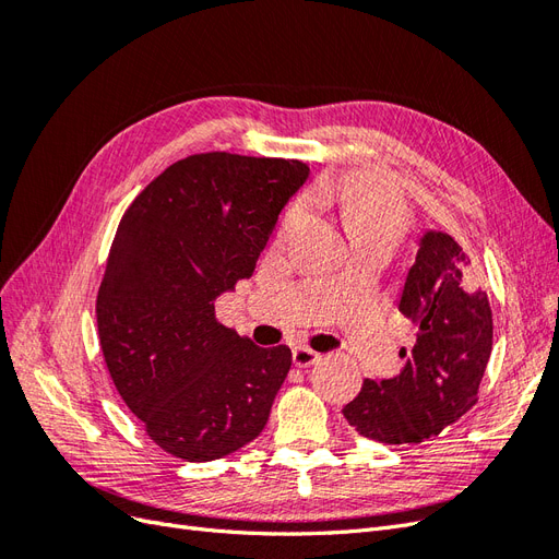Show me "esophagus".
<instances>
[{
	"label": "esophagus",
	"instance_id": "esophagus-1",
	"mask_svg": "<svg viewBox=\"0 0 559 559\" xmlns=\"http://www.w3.org/2000/svg\"><path fill=\"white\" fill-rule=\"evenodd\" d=\"M292 359H294V366L308 368V366H312L314 361L321 359V354L314 352V349H310V347H306V345H298V347H294Z\"/></svg>",
	"mask_w": 559,
	"mask_h": 559
}]
</instances>
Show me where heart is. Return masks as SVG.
<instances>
[{
  "mask_svg": "<svg viewBox=\"0 0 559 559\" xmlns=\"http://www.w3.org/2000/svg\"><path fill=\"white\" fill-rule=\"evenodd\" d=\"M337 200H341V218L352 242L361 238H384L396 245L403 238L408 212L399 191L382 177L361 173L345 179ZM308 207V200H296L284 216V228H289Z\"/></svg>",
  "mask_w": 559,
  "mask_h": 559,
  "instance_id": "obj_1",
  "label": "heart"
}]
</instances>
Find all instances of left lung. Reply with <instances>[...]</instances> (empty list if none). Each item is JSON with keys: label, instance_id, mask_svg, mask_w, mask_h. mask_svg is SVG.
<instances>
[{"label": "left lung", "instance_id": "left-lung-1", "mask_svg": "<svg viewBox=\"0 0 559 559\" xmlns=\"http://www.w3.org/2000/svg\"><path fill=\"white\" fill-rule=\"evenodd\" d=\"M399 310L417 324V343L401 349L403 370L389 380H364L343 408L349 427L386 445L421 443L468 413L492 354L487 294L448 233L421 235Z\"/></svg>", "mask_w": 559, "mask_h": 559}]
</instances>
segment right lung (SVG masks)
<instances>
[{"instance_id":"right-lung-1","label":"right lung","mask_w":559,"mask_h":559,"mask_svg":"<svg viewBox=\"0 0 559 559\" xmlns=\"http://www.w3.org/2000/svg\"><path fill=\"white\" fill-rule=\"evenodd\" d=\"M300 160L212 151L167 167L118 224L97 292L109 376L158 448L212 462L257 438L292 368L218 324L214 300L251 277Z\"/></svg>"}]
</instances>
